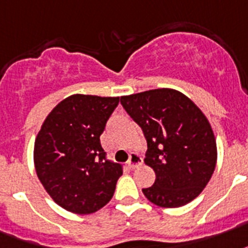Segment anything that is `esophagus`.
Returning a JSON list of instances; mask_svg holds the SVG:
<instances>
[{
  "instance_id": "1",
  "label": "esophagus",
  "mask_w": 248,
  "mask_h": 248,
  "mask_svg": "<svg viewBox=\"0 0 248 248\" xmlns=\"http://www.w3.org/2000/svg\"><path fill=\"white\" fill-rule=\"evenodd\" d=\"M141 163H142V159L141 156L138 155V154H131L130 159H128V162H127V166L130 167L131 170H135L136 167L139 166H141Z\"/></svg>"
}]
</instances>
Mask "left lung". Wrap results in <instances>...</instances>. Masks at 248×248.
<instances>
[{"instance_id":"obj_1","label":"left lung","mask_w":248,"mask_h":248,"mask_svg":"<svg viewBox=\"0 0 248 248\" xmlns=\"http://www.w3.org/2000/svg\"><path fill=\"white\" fill-rule=\"evenodd\" d=\"M131 118L148 142L145 163L155 182L142 188L145 197L162 208H180L196 199L217 164V142L208 118L185 94L154 89L121 96Z\"/></svg>"}]
</instances>
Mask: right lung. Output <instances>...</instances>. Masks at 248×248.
I'll use <instances>...</instances> for the list:
<instances>
[{"label":"right lung","instance_id":"right-lung-1","mask_svg":"<svg viewBox=\"0 0 248 248\" xmlns=\"http://www.w3.org/2000/svg\"><path fill=\"white\" fill-rule=\"evenodd\" d=\"M118 96L74 94L54 107L34 144L35 172L56 204L92 214L112 199L122 166L106 158L100 145Z\"/></svg>","mask_w":248,"mask_h":248}]
</instances>
